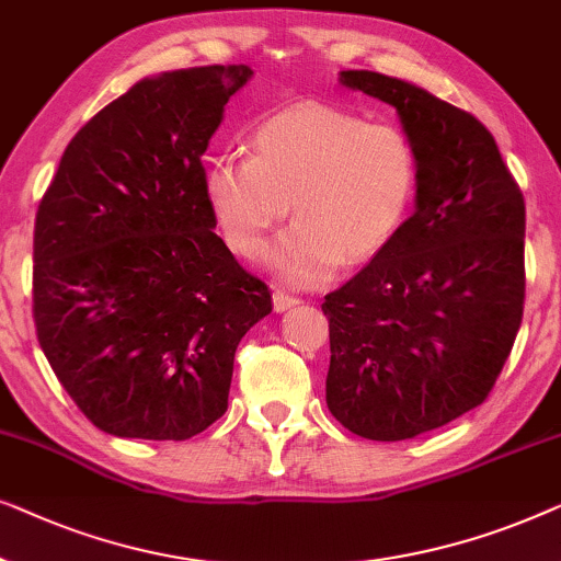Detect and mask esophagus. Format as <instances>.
I'll use <instances>...</instances> for the list:
<instances>
[{"mask_svg": "<svg viewBox=\"0 0 561 561\" xmlns=\"http://www.w3.org/2000/svg\"><path fill=\"white\" fill-rule=\"evenodd\" d=\"M272 305H274V310H277V312H284V310H289V307L299 305V297L289 295V291L274 289V291H272Z\"/></svg>", "mask_w": 561, "mask_h": 561, "instance_id": "esophagus-1", "label": "esophagus"}]
</instances>
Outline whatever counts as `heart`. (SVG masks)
Listing matches in <instances>:
<instances>
[{"label":"heart","instance_id":"b5f03b06","mask_svg":"<svg viewBox=\"0 0 561 561\" xmlns=\"http://www.w3.org/2000/svg\"><path fill=\"white\" fill-rule=\"evenodd\" d=\"M420 187V154L397 124H368L328 104H295L251 134V157L205 170V195L226 243L251 256L289 213L299 218L264 251L295 287H318L345 262H366L393 241Z\"/></svg>","mask_w":561,"mask_h":561}]
</instances>
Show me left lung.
<instances>
[{"label":"left lung","instance_id":"obj_1","mask_svg":"<svg viewBox=\"0 0 561 561\" xmlns=\"http://www.w3.org/2000/svg\"><path fill=\"white\" fill-rule=\"evenodd\" d=\"M341 83L397 108L420 187L389 247L325 295V399L353 435L412 439L483 404L514 348L526 205L472 114L374 70H343Z\"/></svg>","mask_w":561,"mask_h":561}]
</instances>
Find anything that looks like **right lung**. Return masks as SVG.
<instances>
[{
	"instance_id": "obj_1",
	"label": "right lung",
	"mask_w": 561,
	"mask_h": 561,
	"mask_svg": "<svg viewBox=\"0 0 561 561\" xmlns=\"http://www.w3.org/2000/svg\"><path fill=\"white\" fill-rule=\"evenodd\" d=\"M249 66L141 78L70 139L35 216L33 314L99 430L191 439L228 409L241 337L272 312L205 195L201 157Z\"/></svg>"
}]
</instances>
